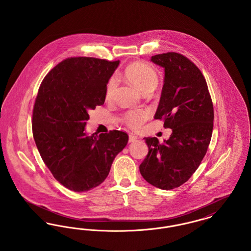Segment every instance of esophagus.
I'll return each instance as SVG.
<instances>
[{
  "label": "esophagus",
  "instance_id": "1",
  "mask_svg": "<svg viewBox=\"0 0 251 251\" xmlns=\"http://www.w3.org/2000/svg\"><path fill=\"white\" fill-rule=\"evenodd\" d=\"M136 139H137V137H136L134 134H130V135H129V142H130V143L135 141Z\"/></svg>",
  "mask_w": 251,
  "mask_h": 251
}]
</instances>
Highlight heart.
<instances>
[{"label":"heart","instance_id":"heart-1","mask_svg":"<svg viewBox=\"0 0 251 251\" xmlns=\"http://www.w3.org/2000/svg\"><path fill=\"white\" fill-rule=\"evenodd\" d=\"M124 75L128 81L139 88L143 93L149 89H154L158 84V76L155 71L151 66L140 62L133 63L127 67ZM117 85L118 78L112 76L106 84V99H111L113 97ZM148 117L149 113L145 110H130L124 115V120L129 127L137 129L143 124Z\"/></svg>","mask_w":251,"mask_h":251}]
</instances>
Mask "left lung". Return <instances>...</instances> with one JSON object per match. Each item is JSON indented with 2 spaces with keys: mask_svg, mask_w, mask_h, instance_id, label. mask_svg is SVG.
I'll use <instances>...</instances> for the list:
<instances>
[{
  "mask_svg": "<svg viewBox=\"0 0 251 251\" xmlns=\"http://www.w3.org/2000/svg\"><path fill=\"white\" fill-rule=\"evenodd\" d=\"M165 69V80L154 119L172 130L168 140L145 137L148 155L139 170L149 183L174 189L190 179L207 152L214 127V107L200 69L177 52L151 56Z\"/></svg>",
  "mask_w": 251,
  "mask_h": 251,
  "instance_id": "obj_1",
  "label": "left lung"
}]
</instances>
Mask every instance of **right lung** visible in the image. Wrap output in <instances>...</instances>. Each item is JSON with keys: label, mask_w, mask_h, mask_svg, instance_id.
I'll use <instances>...</instances> for the list:
<instances>
[{"label": "right lung", "mask_w": 251, "mask_h": 251, "mask_svg": "<svg viewBox=\"0 0 251 251\" xmlns=\"http://www.w3.org/2000/svg\"><path fill=\"white\" fill-rule=\"evenodd\" d=\"M120 64L94 57L60 62L43 79L33 110V135L40 156L66 188L85 192L100 185L115 157L126 147V132L86 135L88 111L102 105L106 84Z\"/></svg>", "instance_id": "right-lung-1"}]
</instances>
